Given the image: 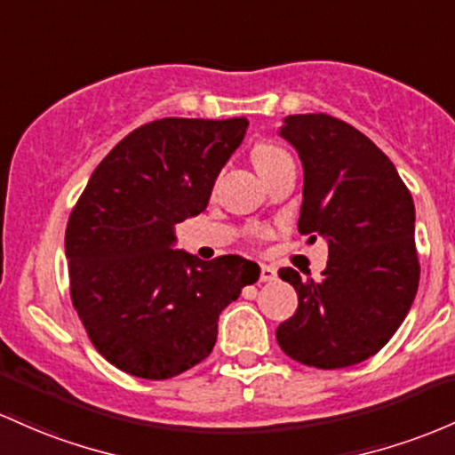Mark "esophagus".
<instances>
[{"label":"esophagus","mask_w":455,"mask_h":455,"mask_svg":"<svg viewBox=\"0 0 455 455\" xmlns=\"http://www.w3.org/2000/svg\"><path fill=\"white\" fill-rule=\"evenodd\" d=\"M259 281H261V283L276 281V269H274L272 266H261V274H259Z\"/></svg>","instance_id":"obj_1"}]
</instances>
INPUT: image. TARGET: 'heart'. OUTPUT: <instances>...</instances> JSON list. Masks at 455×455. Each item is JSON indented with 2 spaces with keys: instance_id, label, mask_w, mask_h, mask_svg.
Wrapping results in <instances>:
<instances>
[{
  "instance_id": "heart-1",
  "label": "heart",
  "mask_w": 455,
  "mask_h": 455,
  "mask_svg": "<svg viewBox=\"0 0 455 455\" xmlns=\"http://www.w3.org/2000/svg\"><path fill=\"white\" fill-rule=\"evenodd\" d=\"M251 159H252L254 168L259 171V174H261V177H266V174L276 171L281 164L289 162V159H291V155L272 142H259L252 147ZM254 235L266 237V235H269V231L267 228H257V231H254Z\"/></svg>"
}]
</instances>
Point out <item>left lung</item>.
<instances>
[{"label":"left lung","mask_w":455,"mask_h":455,"mask_svg":"<svg viewBox=\"0 0 455 455\" xmlns=\"http://www.w3.org/2000/svg\"><path fill=\"white\" fill-rule=\"evenodd\" d=\"M281 136L302 159L298 231L328 242L322 281L293 267L298 308L276 328L287 356L317 369L367 361L387 346L419 287L414 203L391 159L365 133L328 114H293Z\"/></svg>","instance_id":"obj_1"}]
</instances>
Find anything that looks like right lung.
Segmentation results:
<instances>
[{"label":"right lung","mask_w":455,"mask_h":455,"mask_svg":"<svg viewBox=\"0 0 455 455\" xmlns=\"http://www.w3.org/2000/svg\"><path fill=\"white\" fill-rule=\"evenodd\" d=\"M246 118H159L94 168L67 224L71 300L97 352L124 373L168 380L204 361L218 317L259 266L172 251L174 224L207 207Z\"/></svg>","instance_id":"obj_1"}]
</instances>
